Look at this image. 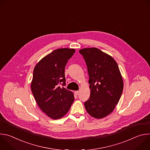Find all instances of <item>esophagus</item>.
<instances>
[{
    "mask_svg": "<svg viewBox=\"0 0 150 150\" xmlns=\"http://www.w3.org/2000/svg\"><path fill=\"white\" fill-rule=\"evenodd\" d=\"M79 91H75V94H76V95H78L79 94Z\"/></svg>",
    "mask_w": 150,
    "mask_h": 150,
    "instance_id": "34e87169",
    "label": "esophagus"
}]
</instances>
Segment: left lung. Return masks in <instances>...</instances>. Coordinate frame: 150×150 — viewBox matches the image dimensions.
<instances>
[{
    "label": "left lung",
    "instance_id": "left-lung-1",
    "mask_svg": "<svg viewBox=\"0 0 150 150\" xmlns=\"http://www.w3.org/2000/svg\"><path fill=\"white\" fill-rule=\"evenodd\" d=\"M79 52L87 64L91 90L85 108L92 117L102 119L113 111L120 100L123 89L121 73L115 60L97 48H85Z\"/></svg>",
    "mask_w": 150,
    "mask_h": 150
}]
</instances>
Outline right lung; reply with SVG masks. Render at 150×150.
Segmentation results:
<instances>
[{
    "label": "right lung",
    "mask_w": 150,
    "mask_h": 150,
    "mask_svg": "<svg viewBox=\"0 0 150 150\" xmlns=\"http://www.w3.org/2000/svg\"><path fill=\"white\" fill-rule=\"evenodd\" d=\"M75 50H54L42 58L35 65L31 89L40 109L53 119H59L69 110L74 101V93L64 87L66 85L65 68Z\"/></svg>",
    "instance_id": "right-lung-1"
}]
</instances>
